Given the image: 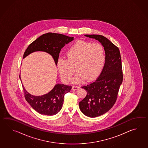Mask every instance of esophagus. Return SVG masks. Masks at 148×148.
Returning <instances> with one entry per match:
<instances>
[{
  "label": "esophagus",
  "instance_id": "obj_1",
  "mask_svg": "<svg viewBox=\"0 0 148 148\" xmlns=\"http://www.w3.org/2000/svg\"><path fill=\"white\" fill-rule=\"evenodd\" d=\"M79 87L78 86H73V88H72V89H73V90H77V89H79Z\"/></svg>",
  "mask_w": 148,
  "mask_h": 148
}]
</instances>
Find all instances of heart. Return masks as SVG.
<instances>
[{
  "label": "heart",
  "instance_id": "obj_1",
  "mask_svg": "<svg viewBox=\"0 0 148 148\" xmlns=\"http://www.w3.org/2000/svg\"><path fill=\"white\" fill-rule=\"evenodd\" d=\"M66 57V59L59 58L57 61L61 78L64 82H69L75 67L78 73L73 81L82 83L85 79L93 78L101 73L105 63V53L101 44L79 41L67 50Z\"/></svg>",
  "mask_w": 148,
  "mask_h": 148
}]
</instances>
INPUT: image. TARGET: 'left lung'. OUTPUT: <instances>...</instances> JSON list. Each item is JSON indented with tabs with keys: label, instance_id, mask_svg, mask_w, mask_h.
Returning <instances> with one entry per match:
<instances>
[{
	"label": "left lung",
	"instance_id": "1",
	"mask_svg": "<svg viewBox=\"0 0 148 148\" xmlns=\"http://www.w3.org/2000/svg\"><path fill=\"white\" fill-rule=\"evenodd\" d=\"M85 36L98 40L105 51V63L101 73L95 82L82 87L87 93L79 104L86 116L96 117L106 113L116 102L123 82L122 61L119 49L107 38L100 35Z\"/></svg>",
	"mask_w": 148,
	"mask_h": 148
}]
</instances>
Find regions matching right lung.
Returning <instances> with one entry per match:
<instances>
[{
  "label": "right lung",
  "mask_w": 148,
  "mask_h": 148,
  "mask_svg": "<svg viewBox=\"0 0 148 148\" xmlns=\"http://www.w3.org/2000/svg\"><path fill=\"white\" fill-rule=\"evenodd\" d=\"M73 37L54 33L44 34L29 45L24 53L23 58L35 51H43L53 57L56 64L59 59L61 49L70 42ZM21 79V75H19ZM23 86L24 96L31 107L38 113L45 115H53L60 112L62 107L64 96L70 91L72 87L64 84H57L49 92L36 96L28 93Z\"/></svg>",
  "instance_id": "add662e5"
}]
</instances>
